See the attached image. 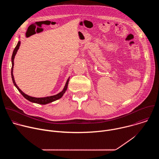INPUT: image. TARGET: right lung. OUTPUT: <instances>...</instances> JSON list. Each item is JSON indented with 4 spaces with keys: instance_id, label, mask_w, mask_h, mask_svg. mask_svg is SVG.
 <instances>
[{
    "instance_id": "add662e5",
    "label": "right lung",
    "mask_w": 159,
    "mask_h": 159,
    "mask_svg": "<svg viewBox=\"0 0 159 159\" xmlns=\"http://www.w3.org/2000/svg\"><path fill=\"white\" fill-rule=\"evenodd\" d=\"M20 42L19 41L18 43H17V44L16 45V48H14V51H13V53H12V58H11V60H12V69H11V76H12V82L14 83V85L16 86V87L17 89V90H19V91L20 92V93L23 96V97L25 98H26L27 100L30 101V102H34V103H37V104H48V103H50V102H52L55 101H57L59 99H60L63 94L65 93V91L67 89V87H68V84H69V79L70 77L67 79L66 80V82L65 84V85L63 89V90L61 92H60V93L57 94V95H54V96H48V97H45V98H34V97H31V96H30L26 94H25L22 91V90L19 88V87L16 85V82H15V80H14V75H13V68H14V58H15V56L16 55V53L17 52V50H19V47H20Z\"/></svg>"
}]
</instances>
